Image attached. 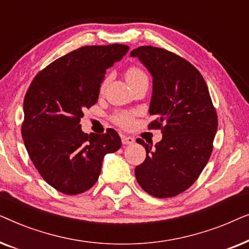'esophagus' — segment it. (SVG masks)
Returning a JSON list of instances; mask_svg holds the SVG:
<instances>
[{"mask_svg": "<svg viewBox=\"0 0 249 249\" xmlns=\"http://www.w3.org/2000/svg\"><path fill=\"white\" fill-rule=\"evenodd\" d=\"M121 141H122V144H124V145H131V144H134L135 139L130 137V136H122Z\"/></svg>", "mask_w": 249, "mask_h": 249, "instance_id": "esophagus-1", "label": "esophagus"}]
</instances>
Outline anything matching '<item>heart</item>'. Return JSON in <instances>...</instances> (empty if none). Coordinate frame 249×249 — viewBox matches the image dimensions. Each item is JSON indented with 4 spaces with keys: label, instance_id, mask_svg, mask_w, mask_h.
Returning a JSON list of instances; mask_svg holds the SVG:
<instances>
[{
    "label": "heart",
    "instance_id": "b5f03b06",
    "mask_svg": "<svg viewBox=\"0 0 249 249\" xmlns=\"http://www.w3.org/2000/svg\"><path fill=\"white\" fill-rule=\"evenodd\" d=\"M125 79H127V83L129 85H132L137 81L142 79H147V76L142 69H139L137 67H132L130 69L127 70L125 72ZM107 79H105L102 84V89L107 86ZM115 124L122 125V127H130V125L134 124V113H130V112H121V113H118L114 117Z\"/></svg>",
    "mask_w": 249,
    "mask_h": 249
}]
</instances>
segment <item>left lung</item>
Masks as SVG:
<instances>
[{
    "mask_svg": "<svg viewBox=\"0 0 249 249\" xmlns=\"http://www.w3.org/2000/svg\"><path fill=\"white\" fill-rule=\"evenodd\" d=\"M153 78L149 128L161 129L155 146L137 138L146 159L135 169L139 186L149 195L166 198L188 189L205 168L217 130L216 111L207 85L193 64L153 46L132 50Z\"/></svg>",
    "mask_w": 249,
    "mask_h": 249,
    "instance_id": "left-lung-1",
    "label": "left lung"
}]
</instances>
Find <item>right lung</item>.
<instances>
[{"mask_svg":"<svg viewBox=\"0 0 249 249\" xmlns=\"http://www.w3.org/2000/svg\"><path fill=\"white\" fill-rule=\"evenodd\" d=\"M129 46H83L61 56L34 78L23 101L22 139L45 181L67 195L91 188L107 153L121 147L114 129L103 135L81 130L85 108L96 104L108 68Z\"/></svg>","mask_w":249,"mask_h":249,"instance_id":"add662e5","label":"right lung"}]
</instances>
